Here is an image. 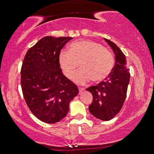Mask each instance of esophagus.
<instances>
[{"instance_id": "obj_1", "label": "esophagus", "mask_w": 154, "mask_h": 154, "mask_svg": "<svg viewBox=\"0 0 154 154\" xmlns=\"http://www.w3.org/2000/svg\"><path fill=\"white\" fill-rule=\"evenodd\" d=\"M84 90H85V89H84V88H82V87H79V93H80V94H81V93H83Z\"/></svg>"}]
</instances>
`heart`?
Listing matches in <instances>:
<instances>
[{"instance_id":"1","label":"heart","mask_w":154,"mask_h":154,"mask_svg":"<svg viewBox=\"0 0 154 154\" xmlns=\"http://www.w3.org/2000/svg\"><path fill=\"white\" fill-rule=\"evenodd\" d=\"M59 64L67 78L74 77L80 64L81 70L74 77L76 83L84 84L93 80L100 82L107 78L114 67L115 60L109 50L91 40L74 42L70 50H63L59 54Z\"/></svg>"}]
</instances>
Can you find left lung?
Returning a JSON list of instances; mask_svg holds the SVG:
<instances>
[{
	"label": "left lung",
	"instance_id": "8db88e82",
	"mask_svg": "<svg viewBox=\"0 0 154 154\" xmlns=\"http://www.w3.org/2000/svg\"><path fill=\"white\" fill-rule=\"evenodd\" d=\"M109 44L116 57V63L111 74L105 81L87 89L93 95V100L89 106L90 112L103 121L112 119L120 112L127 95L130 73L126 67V57L119 47L109 39Z\"/></svg>",
	"mask_w": 154,
	"mask_h": 154
}]
</instances>
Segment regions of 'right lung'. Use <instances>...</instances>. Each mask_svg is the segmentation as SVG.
<instances>
[{"mask_svg":"<svg viewBox=\"0 0 154 154\" xmlns=\"http://www.w3.org/2000/svg\"><path fill=\"white\" fill-rule=\"evenodd\" d=\"M72 38L44 37L27 51L23 61L20 83L24 100L43 122L54 124L64 119L69 103L79 93L59 64L61 50Z\"/></svg>","mask_w":154,"mask_h":154,"instance_id":"add662e5","label":"right lung"}]
</instances>
